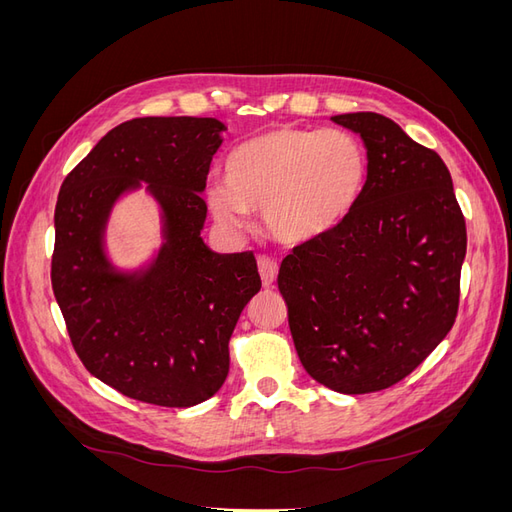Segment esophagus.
<instances>
[{"label":"esophagus","mask_w":512,"mask_h":512,"mask_svg":"<svg viewBox=\"0 0 512 512\" xmlns=\"http://www.w3.org/2000/svg\"><path fill=\"white\" fill-rule=\"evenodd\" d=\"M277 271H280V267H277V262L269 256H260L258 258V273H260V280H262V286L265 288H271L277 280Z\"/></svg>","instance_id":"obj_1"}]
</instances>
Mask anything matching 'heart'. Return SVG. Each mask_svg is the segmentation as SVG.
I'll return each instance as SVG.
<instances>
[{"label":"heart","instance_id":"b5f03b06","mask_svg":"<svg viewBox=\"0 0 512 512\" xmlns=\"http://www.w3.org/2000/svg\"><path fill=\"white\" fill-rule=\"evenodd\" d=\"M224 177L207 190L215 220L243 228L250 211H262L273 239L305 245L331 235L359 207L369 158L350 132L280 126L232 149Z\"/></svg>","mask_w":512,"mask_h":512}]
</instances>
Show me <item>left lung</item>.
I'll return each instance as SVG.
<instances>
[{
	"mask_svg": "<svg viewBox=\"0 0 512 512\" xmlns=\"http://www.w3.org/2000/svg\"><path fill=\"white\" fill-rule=\"evenodd\" d=\"M333 121L363 138L367 190L346 224L294 247L277 288L307 374L363 395L404 380L453 329L468 235L436 151L378 113Z\"/></svg>",
	"mask_w": 512,
	"mask_h": 512,
	"instance_id": "obj_1",
	"label": "left lung"
}]
</instances>
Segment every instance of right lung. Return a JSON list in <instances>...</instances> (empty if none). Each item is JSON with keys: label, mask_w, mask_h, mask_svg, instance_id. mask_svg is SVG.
I'll use <instances>...</instances> for the list:
<instances>
[{"label": "right lung", "mask_w": 512, "mask_h": 512, "mask_svg": "<svg viewBox=\"0 0 512 512\" xmlns=\"http://www.w3.org/2000/svg\"><path fill=\"white\" fill-rule=\"evenodd\" d=\"M224 130L213 117L132 119L61 183L51 282L70 342L89 374L145 404L190 408L218 393L230 335L260 290L252 252L215 254L200 237V192ZM141 180L163 207L165 245L145 272L119 274L103 254V228Z\"/></svg>", "instance_id": "1"}]
</instances>
